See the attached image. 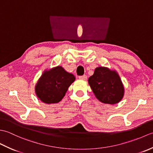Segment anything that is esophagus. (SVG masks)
I'll list each match as a JSON object with an SVG mask.
<instances>
[{
    "label": "esophagus",
    "mask_w": 153,
    "mask_h": 153,
    "mask_svg": "<svg viewBox=\"0 0 153 153\" xmlns=\"http://www.w3.org/2000/svg\"><path fill=\"white\" fill-rule=\"evenodd\" d=\"M79 78L80 79H82V80H86L87 78V76H85V75H83V76H79Z\"/></svg>",
    "instance_id": "esophagus-1"
}]
</instances>
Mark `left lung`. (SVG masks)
Returning a JSON list of instances; mask_svg holds the SVG:
<instances>
[{"instance_id":"8db88e82","label":"left lung","mask_w":153,"mask_h":153,"mask_svg":"<svg viewBox=\"0 0 153 153\" xmlns=\"http://www.w3.org/2000/svg\"><path fill=\"white\" fill-rule=\"evenodd\" d=\"M88 83L96 98L102 103L114 105L124 95V87L118 74L108 68H96Z\"/></svg>"}]
</instances>
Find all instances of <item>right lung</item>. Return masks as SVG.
<instances>
[{
    "mask_svg": "<svg viewBox=\"0 0 153 153\" xmlns=\"http://www.w3.org/2000/svg\"><path fill=\"white\" fill-rule=\"evenodd\" d=\"M75 79L72 74L68 73L60 66L46 70L35 85V93L44 103H58L63 99Z\"/></svg>",
    "mask_w": 153,
    "mask_h": 153,
    "instance_id": "add662e5",
    "label": "right lung"
}]
</instances>
